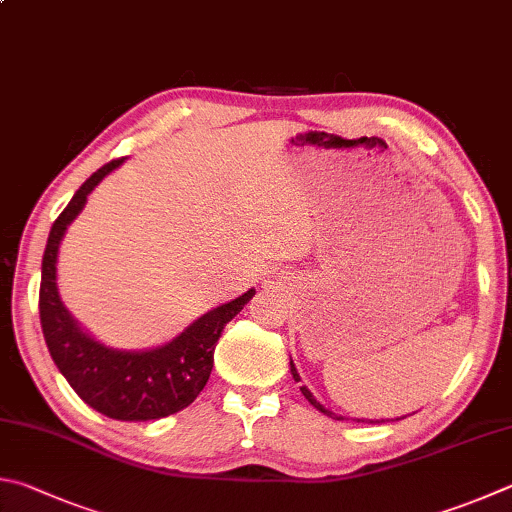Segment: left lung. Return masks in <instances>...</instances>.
<instances>
[{
	"mask_svg": "<svg viewBox=\"0 0 512 512\" xmlns=\"http://www.w3.org/2000/svg\"><path fill=\"white\" fill-rule=\"evenodd\" d=\"M291 374H293V378H295V383H300V374H297V369H295V365H293V360H291ZM300 392L304 394V398H306V401H309L313 407H315V410H318V412H322V414H327L329 418H336V421H345V418H342V416H338L336 412H331V410H327V407H324L320 401H318V398H315L311 392H309V389H306V387H300ZM405 418V416H403ZM356 421H362V423H365V421H369V423H383L385 421V418H380V421H378V418H376V421H371V418H356ZM387 421H389V418H387ZM392 421H401V418H392Z\"/></svg>",
	"mask_w": 512,
	"mask_h": 512,
	"instance_id": "left-lung-1",
	"label": "left lung"
}]
</instances>
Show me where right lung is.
I'll list each match as a JSON object with an SVG mask.
<instances>
[{
    "instance_id": "add662e5",
    "label": "right lung",
    "mask_w": 512,
    "mask_h": 512,
    "mask_svg": "<svg viewBox=\"0 0 512 512\" xmlns=\"http://www.w3.org/2000/svg\"><path fill=\"white\" fill-rule=\"evenodd\" d=\"M123 161H111L91 174L55 219L42 257L40 322L53 362L89 407L116 421H156L181 412L201 394L210 378L221 331L250 302L255 288L203 313L179 336L152 349H114L82 329L60 300V244L85 208L91 190Z\"/></svg>"
}]
</instances>
